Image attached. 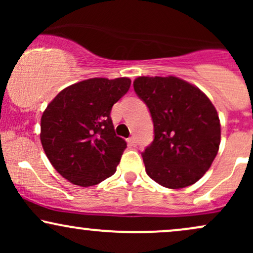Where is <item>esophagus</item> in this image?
Segmentation results:
<instances>
[{
  "instance_id": "obj_1",
  "label": "esophagus",
  "mask_w": 253,
  "mask_h": 253,
  "mask_svg": "<svg viewBox=\"0 0 253 253\" xmlns=\"http://www.w3.org/2000/svg\"><path fill=\"white\" fill-rule=\"evenodd\" d=\"M128 143L130 144V145H132V146H135V145H136V139H135V136H129V138H128Z\"/></svg>"
}]
</instances>
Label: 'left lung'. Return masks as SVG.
I'll list each match as a JSON object with an SVG mask.
<instances>
[{
  "label": "left lung",
  "instance_id": "left-lung-1",
  "mask_svg": "<svg viewBox=\"0 0 253 253\" xmlns=\"http://www.w3.org/2000/svg\"><path fill=\"white\" fill-rule=\"evenodd\" d=\"M133 86L155 127V139L141 153L146 173L170 189L196 183L219 151L221 127L215 107L201 90L178 77L141 76Z\"/></svg>",
  "mask_w": 253,
  "mask_h": 253
}]
</instances>
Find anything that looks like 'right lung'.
<instances>
[{
	"label": "right lung",
	"mask_w": 253,
	"mask_h": 253,
	"mask_svg": "<svg viewBox=\"0 0 253 253\" xmlns=\"http://www.w3.org/2000/svg\"><path fill=\"white\" fill-rule=\"evenodd\" d=\"M129 86L127 77L90 78L63 89L46 107L42 149L69 182L91 187L115 173L127 144L115 134L110 110Z\"/></svg>",
	"instance_id": "obj_1"
}]
</instances>
